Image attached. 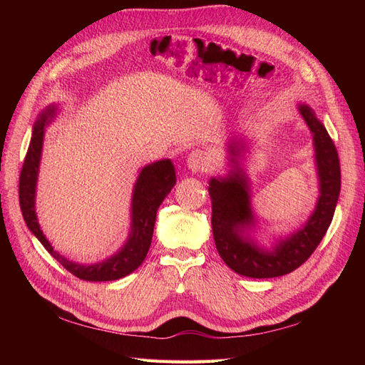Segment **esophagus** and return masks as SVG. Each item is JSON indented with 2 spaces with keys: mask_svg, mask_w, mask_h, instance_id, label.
<instances>
[{
  "mask_svg": "<svg viewBox=\"0 0 365 365\" xmlns=\"http://www.w3.org/2000/svg\"><path fill=\"white\" fill-rule=\"evenodd\" d=\"M212 165V160L208 153L204 150H192L187 157V166L192 173H199V170H207Z\"/></svg>",
  "mask_w": 365,
  "mask_h": 365,
  "instance_id": "obj_1",
  "label": "esophagus"
}]
</instances>
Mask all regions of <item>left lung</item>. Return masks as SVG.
I'll return each instance as SVG.
<instances>
[{
    "label": "left lung",
    "instance_id": "1",
    "mask_svg": "<svg viewBox=\"0 0 365 365\" xmlns=\"http://www.w3.org/2000/svg\"><path fill=\"white\" fill-rule=\"evenodd\" d=\"M298 111L314 138L320 191L314 212L304 226L287 237L277 238L269 250L251 237L257 220L251 205L250 178L240 163L245 150L243 139H230L227 144L229 174L212 177L208 182L216 250L230 269L246 277H277L301 267L320 245L336 212L340 192L337 149L311 106L301 103Z\"/></svg>",
    "mask_w": 365,
    "mask_h": 365
}]
</instances>
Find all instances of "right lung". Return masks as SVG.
Returning a JSON list of instances; mask_svg holds the SVG:
<instances>
[{
    "mask_svg": "<svg viewBox=\"0 0 365 365\" xmlns=\"http://www.w3.org/2000/svg\"><path fill=\"white\" fill-rule=\"evenodd\" d=\"M58 106L50 105L41 111L33 125V135L28 147L25 163H23L19 183L20 208L28 229L33 232L36 238L43 245L61 265L83 281L102 282L120 279L141 265L152 243L155 220H157L158 207L169 195L175 185V169L170 160H160L150 163L139 170V175L133 187L131 196V224L127 242L120 250L102 262L83 265V263L68 260L63 254L53 250L48 240L43 235L41 224L37 221L36 213V188L38 166H41L42 147L45 127L54 119Z\"/></svg>",
    "mask_w": 365,
    "mask_h": 365,
    "instance_id": "obj_1",
    "label": "right lung"
}]
</instances>
